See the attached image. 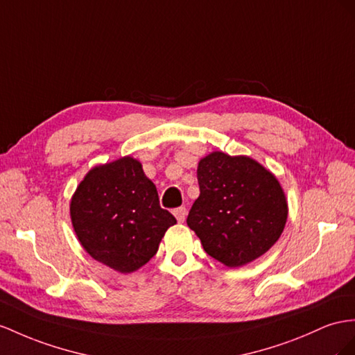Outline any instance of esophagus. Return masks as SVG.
I'll return each instance as SVG.
<instances>
[{"mask_svg": "<svg viewBox=\"0 0 355 355\" xmlns=\"http://www.w3.org/2000/svg\"><path fill=\"white\" fill-rule=\"evenodd\" d=\"M174 216L180 223H183L184 219H186V216H187V210L184 207H180V208H177V210H174Z\"/></svg>", "mask_w": 355, "mask_h": 355, "instance_id": "34e87169", "label": "esophagus"}]
</instances>
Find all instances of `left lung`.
I'll use <instances>...</instances> for the list:
<instances>
[{"mask_svg":"<svg viewBox=\"0 0 355 355\" xmlns=\"http://www.w3.org/2000/svg\"><path fill=\"white\" fill-rule=\"evenodd\" d=\"M199 196L187 216L204 250L237 268L264 255L284 232L288 201L276 175L249 156L213 151L198 162Z\"/></svg>","mask_w":355,"mask_h":355,"instance_id":"left-lung-1","label":"left lung"}]
</instances>
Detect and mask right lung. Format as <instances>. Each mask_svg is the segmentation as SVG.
I'll use <instances>...</instances> for the list:
<instances>
[{
  "label": "right lung",
  "mask_w": 355,
  "mask_h": 355,
  "mask_svg": "<svg viewBox=\"0 0 355 355\" xmlns=\"http://www.w3.org/2000/svg\"><path fill=\"white\" fill-rule=\"evenodd\" d=\"M70 219L88 255L124 275L147 264L177 223L160 208L156 186L132 156L87 172L70 199Z\"/></svg>",
  "instance_id": "right-lung-1"
}]
</instances>
